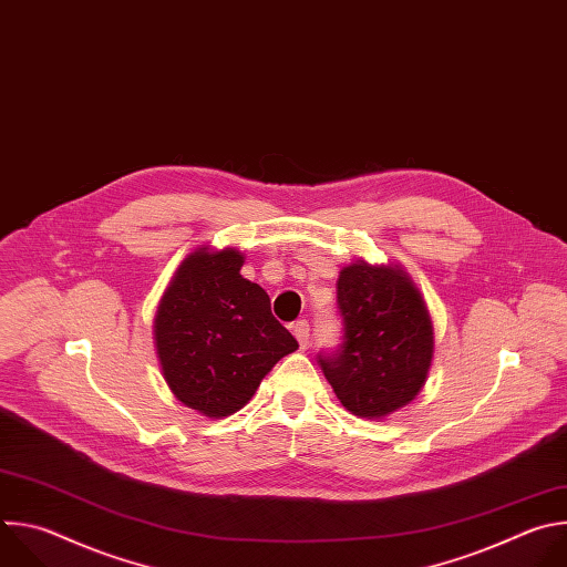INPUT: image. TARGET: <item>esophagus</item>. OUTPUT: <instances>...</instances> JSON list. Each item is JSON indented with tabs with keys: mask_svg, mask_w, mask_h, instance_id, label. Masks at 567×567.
<instances>
[{
	"mask_svg": "<svg viewBox=\"0 0 567 567\" xmlns=\"http://www.w3.org/2000/svg\"><path fill=\"white\" fill-rule=\"evenodd\" d=\"M291 332H293V337L298 339L300 348H307V346H309V322H307V320H296L293 326H291Z\"/></svg>",
	"mask_w": 567,
	"mask_h": 567,
	"instance_id": "34e87169",
	"label": "esophagus"
}]
</instances>
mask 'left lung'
I'll return each instance as SVG.
<instances>
[{
    "instance_id": "left-lung-1",
    "label": "left lung",
    "mask_w": 567,
    "mask_h": 567,
    "mask_svg": "<svg viewBox=\"0 0 567 567\" xmlns=\"http://www.w3.org/2000/svg\"><path fill=\"white\" fill-rule=\"evenodd\" d=\"M343 341L320 352L343 406L359 417H383L422 390L433 359V326L422 296L399 269L350 265L337 282Z\"/></svg>"
}]
</instances>
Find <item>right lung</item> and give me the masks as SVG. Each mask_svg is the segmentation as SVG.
Segmentation results:
<instances>
[{
    "mask_svg": "<svg viewBox=\"0 0 567 567\" xmlns=\"http://www.w3.org/2000/svg\"><path fill=\"white\" fill-rule=\"evenodd\" d=\"M241 262L233 249L190 254L154 320L156 352L171 390L208 417L239 411L265 374L298 350L271 313L267 291L239 276Z\"/></svg>",
    "mask_w": 567,
    "mask_h": 567,
    "instance_id": "obj_1",
    "label": "right lung"
}]
</instances>
